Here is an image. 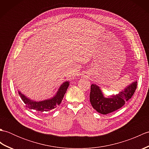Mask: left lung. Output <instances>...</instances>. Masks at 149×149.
<instances>
[{
    "mask_svg": "<svg viewBox=\"0 0 149 149\" xmlns=\"http://www.w3.org/2000/svg\"><path fill=\"white\" fill-rule=\"evenodd\" d=\"M137 88V81L132 83L125 88L119 94L106 98L103 96L102 91L95 84H91L90 94V100L91 106L103 115L112 113L122 107L126 102L131 99Z\"/></svg>",
    "mask_w": 149,
    "mask_h": 149,
    "instance_id": "8db88e82",
    "label": "left lung"
}]
</instances>
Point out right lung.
Here are the masks:
<instances>
[{"label": "right lung", "instance_id": "add662e5", "mask_svg": "<svg viewBox=\"0 0 149 149\" xmlns=\"http://www.w3.org/2000/svg\"><path fill=\"white\" fill-rule=\"evenodd\" d=\"M68 86V82H65L60 87L59 91L54 97L51 99L41 101V102H36V101H33L27 99L26 96L22 95L20 91H18V94L22 100L24 101V102L26 104V107L31 109L35 110L36 111L38 112L43 113L49 111L56 108L57 106L61 104Z\"/></svg>", "mask_w": 149, "mask_h": 149}]
</instances>
